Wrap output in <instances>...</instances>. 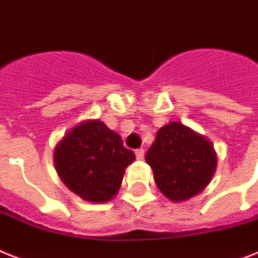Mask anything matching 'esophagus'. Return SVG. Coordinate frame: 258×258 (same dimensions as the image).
<instances>
[{
    "mask_svg": "<svg viewBox=\"0 0 258 258\" xmlns=\"http://www.w3.org/2000/svg\"><path fill=\"white\" fill-rule=\"evenodd\" d=\"M135 155H136V159H138V160H143V159H144V150H143V148H139V150H136Z\"/></svg>",
    "mask_w": 258,
    "mask_h": 258,
    "instance_id": "obj_1",
    "label": "esophagus"
}]
</instances>
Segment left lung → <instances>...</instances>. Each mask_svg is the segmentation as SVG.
<instances>
[{
  "label": "left lung",
  "instance_id": "1",
  "mask_svg": "<svg viewBox=\"0 0 258 258\" xmlns=\"http://www.w3.org/2000/svg\"><path fill=\"white\" fill-rule=\"evenodd\" d=\"M146 162L165 198L180 203L199 195L212 180L217 155L211 140L179 122H169L156 133Z\"/></svg>",
  "mask_w": 258,
  "mask_h": 258
}]
</instances>
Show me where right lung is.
I'll return each mask as SVG.
<instances>
[{"mask_svg": "<svg viewBox=\"0 0 258 258\" xmlns=\"http://www.w3.org/2000/svg\"><path fill=\"white\" fill-rule=\"evenodd\" d=\"M135 154L102 120L87 119L73 127L54 148V164L62 183L89 203L116 196L125 168Z\"/></svg>", "mask_w": 258, "mask_h": 258, "instance_id": "1", "label": "right lung"}]
</instances>
